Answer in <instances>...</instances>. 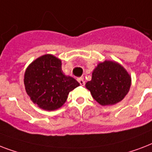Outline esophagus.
I'll return each instance as SVG.
<instances>
[{"label":"esophagus","mask_w":152,"mask_h":152,"mask_svg":"<svg viewBox=\"0 0 152 152\" xmlns=\"http://www.w3.org/2000/svg\"><path fill=\"white\" fill-rule=\"evenodd\" d=\"M78 82L80 83V85H82V86H83L84 84H85V81H84V80H83V77H79Z\"/></svg>","instance_id":"esophagus-1"}]
</instances>
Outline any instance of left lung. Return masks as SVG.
<instances>
[{
  "mask_svg": "<svg viewBox=\"0 0 152 152\" xmlns=\"http://www.w3.org/2000/svg\"><path fill=\"white\" fill-rule=\"evenodd\" d=\"M131 86V77L118 63H100L92 72L91 80L86 83L94 99L102 106L113 105L125 98Z\"/></svg>",
  "mask_w": 152,
  "mask_h": 152,
  "instance_id": "1",
  "label": "left lung"
}]
</instances>
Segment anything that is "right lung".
Segmentation results:
<instances>
[{"instance_id":"right-lung-1","label":"right lung","mask_w":152,"mask_h":152,"mask_svg":"<svg viewBox=\"0 0 152 152\" xmlns=\"http://www.w3.org/2000/svg\"><path fill=\"white\" fill-rule=\"evenodd\" d=\"M24 85L33 102L46 110H54L66 102L69 92L80 86L61 70V61L46 54L30 64L25 72Z\"/></svg>"}]
</instances>
